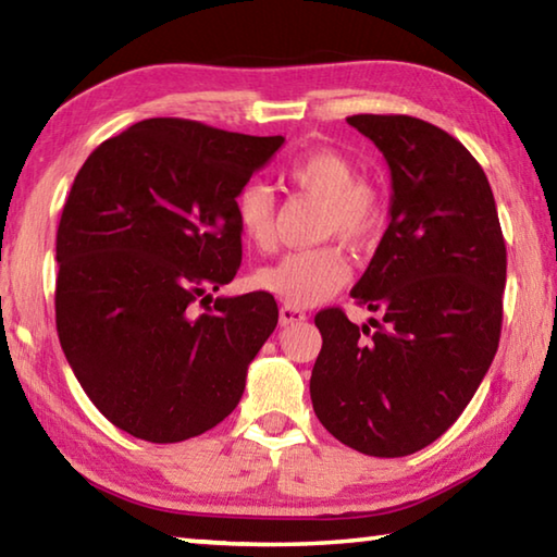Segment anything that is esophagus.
<instances>
[{
  "mask_svg": "<svg viewBox=\"0 0 557 557\" xmlns=\"http://www.w3.org/2000/svg\"><path fill=\"white\" fill-rule=\"evenodd\" d=\"M307 319V314L301 312L297 307H280V324L282 326H289V324H301Z\"/></svg>",
  "mask_w": 557,
  "mask_h": 557,
  "instance_id": "esophagus-1",
  "label": "esophagus"
}]
</instances>
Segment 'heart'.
I'll list each match as a JSON object with an SVG mask.
<instances>
[{"instance_id": "heart-1", "label": "heart", "mask_w": 557, "mask_h": 557, "mask_svg": "<svg viewBox=\"0 0 557 557\" xmlns=\"http://www.w3.org/2000/svg\"><path fill=\"white\" fill-rule=\"evenodd\" d=\"M297 191L324 203L319 219L322 238H338L356 250L369 248L383 228V203L375 188L358 182V169L334 149H312L282 169ZM235 223L252 248L275 245V201L268 186L245 184L233 201ZM351 280V262L338 245L295 250L258 272V285L287 307H314L332 299Z\"/></svg>"}]
</instances>
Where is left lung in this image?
I'll return each mask as SVG.
<instances>
[{
    "label": "left lung",
    "instance_id": "obj_1",
    "mask_svg": "<svg viewBox=\"0 0 557 557\" xmlns=\"http://www.w3.org/2000/svg\"><path fill=\"white\" fill-rule=\"evenodd\" d=\"M391 166V223L351 297L383 319L322 309L309 393L322 425L371 457L412 455L455 425L492 366L506 243L484 169L410 115H351Z\"/></svg>",
    "mask_w": 557,
    "mask_h": 557
}]
</instances>
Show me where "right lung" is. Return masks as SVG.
<instances>
[{
  "label": "right lung",
  "instance_id": "1",
  "mask_svg": "<svg viewBox=\"0 0 557 557\" xmlns=\"http://www.w3.org/2000/svg\"><path fill=\"white\" fill-rule=\"evenodd\" d=\"M282 143L152 117L75 176L55 233V329L92 405L132 437L184 442L238 405L277 305L211 289L240 268L235 194ZM203 300L214 307L196 313Z\"/></svg>",
  "mask_w": 557,
  "mask_h": 557
}]
</instances>
